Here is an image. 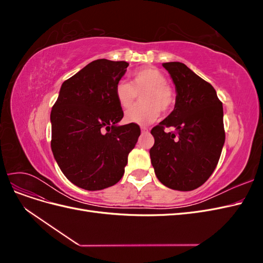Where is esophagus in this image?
<instances>
[{"mask_svg":"<svg viewBox=\"0 0 263 263\" xmlns=\"http://www.w3.org/2000/svg\"><path fill=\"white\" fill-rule=\"evenodd\" d=\"M141 133H148L147 127H141Z\"/></svg>","mask_w":263,"mask_h":263,"instance_id":"esophagus-1","label":"esophagus"}]
</instances>
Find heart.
<instances>
[{
  "label": "heart",
  "instance_id": "heart-1",
  "mask_svg": "<svg viewBox=\"0 0 263 263\" xmlns=\"http://www.w3.org/2000/svg\"><path fill=\"white\" fill-rule=\"evenodd\" d=\"M142 91L140 104L130 108L125 115L127 123L148 125L156 121L160 112L169 113L176 105V92L166 83L165 76L154 67L134 71L130 83L117 82L114 94L119 106L127 109L136 101L137 93Z\"/></svg>",
  "mask_w": 263,
  "mask_h": 263
}]
</instances>
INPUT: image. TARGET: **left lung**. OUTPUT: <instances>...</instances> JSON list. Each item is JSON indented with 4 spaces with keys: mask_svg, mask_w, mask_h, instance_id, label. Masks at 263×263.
<instances>
[{
    "mask_svg": "<svg viewBox=\"0 0 263 263\" xmlns=\"http://www.w3.org/2000/svg\"><path fill=\"white\" fill-rule=\"evenodd\" d=\"M176 84V106L151 129L149 154L155 173L172 190L192 191L208 181L225 142L222 103L211 83L182 62H164ZM173 126L174 132L165 128Z\"/></svg>",
    "mask_w": 263,
    "mask_h": 263,
    "instance_id": "left-lung-1",
    "label": "left lung"
}]
</instances>
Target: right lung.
I'll return each mask as SVG.
<instances>
[{
    "instance_id": "obj_1",
    "label": "right lung",
    "mask_w": 263,
    "mask_h": 263,
    "mask_svg": "<svg viewBox=\"0 0 263 263\" xmlns=\"http://www.w3.org/2000/svg\"><path fill=\"white\" fill-rule=\"evenodd\" d=\"M127 67L126 61H92L62 83L52 106L53 157L67 179L81 189L116 184L138 140L137 124L116 125L124 113L115 86Z\"/></svg>"
}]
</instances>
